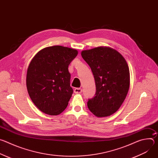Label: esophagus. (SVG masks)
<instances>
[{
    "instance_id": "esophagus-1",
    "label": "esophagus",
    "mask_w": 158,
    "mask_h": 158,
    "mask_svg": "<svg viewBox=\"0 0 158 158\" xmlns=\"http://www.w3.org/2000/svg\"><path fill=\"white\" fill-rule=\"evenodd\" d=\"M82 93V89L81 88H75L74 89V93L80 94Z\"/></svg>"
}]
</instances>
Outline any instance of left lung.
Instances as JSON below:
<instances>
[{
	"label": "left lung",
	"instance_id": "8db88e82",
	"mask_svg": "<svg viewBox=\"0 0 158 158\" xmlns=\"http://www.w3.org/2000/svg\"><path fill=\"white\" fill-rule=\"evenodd\" d=\"M91 67L96 92L87 107L93 114L102 118L114 114L123 103L129 91L130 74L124 57L109 47H98L81 52Z\"/></svg>",
	"mask_w": 158,
	"mask_h": 158
}]
</instances>
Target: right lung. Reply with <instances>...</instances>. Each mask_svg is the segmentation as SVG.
<instances>
[{
	"label": "right lung",
	"mask_w": 158,
	"mask_h": 158,
	"mask_svg": "<svg viewBox=\"0 0 158 158\" xmlns=\"http://www.w3.org/2000/svg\"><path fill=\"white\" fill-rule=\"evenodd\" d=\"M77 54L76 49L54 46L40 50L31 61L26 77L27 91L44 113L58 115L68 105L73 93L68 66Z\"/></svg>",
	"instance_id": "obj_1"
}]
</instances>
